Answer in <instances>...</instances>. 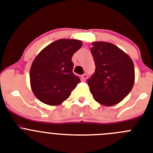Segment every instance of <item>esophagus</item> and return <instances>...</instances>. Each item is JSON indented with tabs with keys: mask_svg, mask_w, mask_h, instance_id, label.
Returning <instances> with one entry per match:
<instances>
[{
	"mask_svg": "<svg viewBox=\"0 0 153 153\" xmlns=\"http://www.w3.org/2000/svg\"><path fill=\"white\" fill-rule=\"evenodd\" d=\"M87 77H88V76H87V74H83V75L81 76L80 79H81V80L83 81V82H85V81L86 80V79H87Z\"/></svg>",
	"mask_w": 153,
	"mask_h": 153,
	"instance_id": "1",
	"label": "esophagus"
}]
</instances>
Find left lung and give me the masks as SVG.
<instances>
[{"mask_svg": "<svg viewBox=\"0 0 153 153\" xmlns=\"http://www.w3.org/2000/svg\"><path fill=\"white\" fill-rule=\"evenodd\" d=\"M91 53L95 61V73L87 79L93 99L103 106L116 105L132 90L135 80L132 60L114 44L92 43Z\"/></svg>", "mask_w": 153, "mask_h": 153, "instance_id": "1", "label": "left lung"}]
</instances>
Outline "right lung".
Returning <instances> with one entry per match:
<instances>
[{
    "label": "right lung",
    "mask_w": 153,
    "mask_h": 153,
    "mask_svg": "<svg viewBox=\"0 0 153 153\" xmlns=\"http://www.w3.org/2000/svg\"><path fill=\"white\" fill-rule=\"evenodd\" d=\"M81 47L80 40L60 39L36 56L30 70V79L31 89L39 100L56 106L70 97L80 82L73 73L72 56Z\"/></svg>",
    "instance_id": "add662e5"
}]
</instances>
